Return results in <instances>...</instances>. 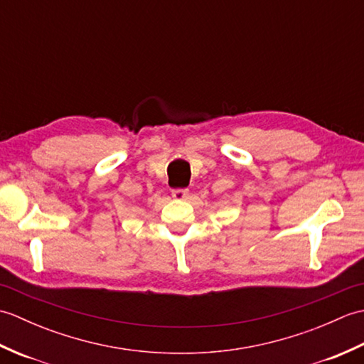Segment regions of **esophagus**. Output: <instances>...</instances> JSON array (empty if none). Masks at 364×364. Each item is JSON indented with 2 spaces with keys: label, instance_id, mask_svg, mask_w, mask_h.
Masks as SVG:
<instances>
[{
  "label": "esophagus",
  "instance_id": "esophagus-1",
  "mask_svg": "<svg viewBox=\"0 0 364 364\" xmlns=\"http://www.w3.org/2000/svg\"><path fill=\"white\" fill-rule=\"evenodd\" d=\"M188 196H189V189L176 188L172 191V197L176 200H184V198H188Z\"/></svg>",
  "mask_w": 364,
  "mask_h": 364
}]
</instances>
